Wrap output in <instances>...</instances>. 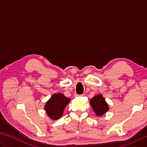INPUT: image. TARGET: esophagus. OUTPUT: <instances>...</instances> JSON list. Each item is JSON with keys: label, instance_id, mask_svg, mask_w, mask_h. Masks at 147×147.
<instances>
[{"label": "esophagus", "instance_id": "34e87169", "mask_svg": "<svg viewBox=\"0 0 147 147\" xmlns=\"http://www.w3.org/2000/svg\"><path fill=\"white\" fill-rule=\"evenodd\" d=\"M82 96V95H78V94L74 95V96Z\"/></svg>", "mask_w": 147, "mask_h": 147}]
</instances>
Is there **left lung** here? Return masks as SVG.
Instances as JSON below:
<instances>
[{"instance_id": "1", "label": "left lung", "mask_w": 147, "mask_h": 147, "mask_svg": "<svg viewBox=\"0 0 147 147\" xmlns=\"http://www.w3.org/2000/svg\"><path fill=\"white\" fill-rule=\"evenodd\" d=\"M90 104L97 116H102L109 110L108 104L101 94L93 96L90 100Z\"/></svg>"}]
</instances>
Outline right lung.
<instances>
[{
    "instance_id": "obj_1",
    "label": "right lung",
    "mask_w": 147,
    "mask_h": 147,
    "mask_svg": "<svg viewBox=\"0 0 147 147\" xmlns=\"http://www.w3.org/2000/svg\"><path fill=\"white\" fill-rule=\"evenodd\" d=\"M71 99L61 93L53 94L45 103L44 109L47 115L52 120H57L63 114L64 109L69 103Z\"/></svg>"
}]
</instances>
